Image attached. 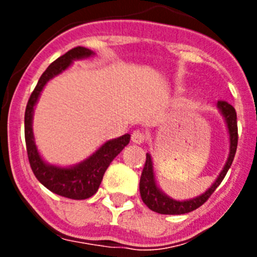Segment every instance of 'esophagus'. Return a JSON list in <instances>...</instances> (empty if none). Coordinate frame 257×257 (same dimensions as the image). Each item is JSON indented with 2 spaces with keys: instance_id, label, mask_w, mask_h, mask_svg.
<instances>
[{
  "instance_id": "obj_1",
  "label": "esophagus",
  "mask_w": 257,
  "mask_h": 257,
  "mask_svg": "<svg viewBox=\"0 0 257 257\" xmlns=\"http://www.w3.org/2000/svg\"><path fill=\"white\" fill-rule=\"evenodd\" d=\"M131 140H133V143H135V144H143L145 140V135L142 131L136 130L134 131L133 135H131Z\"/></svg>"
}]
</instances>
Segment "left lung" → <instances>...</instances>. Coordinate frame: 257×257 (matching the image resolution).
Segmentation results:
<instances>
[{"mask_svg":"<svg viewBox=\"0 0 257 257\" xmlns=\"http://www.w3.org/2000/svg\"><path fill=\"white\" fill-rule=\"evenodd\" d=\"M217 109L221 114L222 119L225 122L226 131L229 135V154L226 158V162L217 175L210 187L205 192L197 197H193L189 199H175L172 197L167 196L161 187L157 183L156 172H154L153 158L149 153H147V161L143 169L142 178H140V196L143 202L148 206L152 211L163 215H181V213H188L194 211L196 208L201 207L203 203L208 199V197L215 192L217 187L221 184L222 179L225 178L226 172L230 169L233 160H234L235 151H237L238 144V128H237V113L235 109L226 101H217Z\"/></svg>","mask_w":257,"mask_h":257,"instance_id":"obj_1","label":"left lung"}]
</instances>
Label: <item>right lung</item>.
Listing matches in <instances>:
<instances>
[{
    "mask_svg": "<svg viewBox=\"0 0 257 257\" xmlns=\"http://www.w3.org/2000/svg\"><path fill=\"white\" fill-rule=\"evenodd\" d=\"M95 52L86 47H74L56 59L40 77L36 88L29 97L24 115V133L32 171L44 187L52 193L70 199H86L94 196L100 187L108 166L122 149L130 143V134L106 140L83 161L70 166L51 165L41 156L33 134V115L41 94L49 81L61 74L76 60L92 58Z\"/></svg>",
    "mask_w": 257,
    "mask_h": 257,
    "instance_id": "1",
    "label": "right lung"
}]
</instances>
